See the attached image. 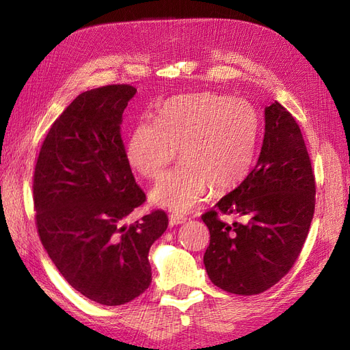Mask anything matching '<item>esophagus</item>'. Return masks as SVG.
Instances as JSON below:
<instances>
[{
    "label": "esophagus",
    "instance_id": "34e87169",
    "mask_svg": "<svg viewBox=\"0 0 350 350\" xmlns=\"http://www.w3.org/2000/svg\"><path fill=\"white\" fill-rule=\"evenodd\" d=\"M187 217L184 215H178V213H172L171 216H169V224H171L172 226H176V225H183L185 224Z\"/></svg>",
    "mask_w": 350,
    "mask_h": 350
}]
</instances>
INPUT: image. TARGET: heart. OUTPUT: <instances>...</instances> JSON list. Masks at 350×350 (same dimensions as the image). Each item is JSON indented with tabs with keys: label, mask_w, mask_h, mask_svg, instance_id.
<instances>
[{
	"label": "heart",
	"mask_w": 350,
	"mask_h": 350,
	"mask_svg": "<svg viewBox=\"0 0 350 350\" xmlns=\"http://www.w3.org/2000/svg\"><path fill=\"white\" fill-rule=\"evenodd\" d=\"M258 133V113L248 100L210 92L185 94L166 102L157 120L134 126L125 156L134 171L154 179L179 147L183 165L159 179L150 197L156 206L181 213L198 203L210 185L224 193L248 176Z\"/></svg>",
	"instance_id": "1"
}]
</instances>
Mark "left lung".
Wrapping results in <instances>:
<instances>
[{"mask_svg":"<svg viewBox=\"0 0 350 350\" xmlns=\"http://www.w3.org/2000/svg\"><path fill=\"white\" fill-rule=\"evenodd\" d=\"M257 165L234 191L201 216L210 230L204 266L217 288L257 295L288 274L308 237L315 178L299 125L279 102L264 109ZM243 217L228 226L218 213Z\"/></svg>","mask_w":350,"mask_h":350,"instance_id":"left-lung-1","label":"left lung"}]
</instances>
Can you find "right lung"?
<instances>
[{
	"mask_svg": "<svg viewBox=\"0 0 350 350\" xmlns=\"http://www.w3.org/2000/svg\"><path fill=\"white\" fill-rule=\"evenodd\" d=\"M135 92L109 84L79 94L51 125L33 175L42 245L74 289L108 306L149 288V250L167 228L163 210L124 225L146 201L121 139L122 113Z\"/></svg>",
	"mask_w": 350,
	"mask_h": 350,
	"instance_id": "obj_1",
	"label": "right lung"
}]
</instances>
